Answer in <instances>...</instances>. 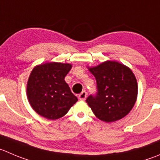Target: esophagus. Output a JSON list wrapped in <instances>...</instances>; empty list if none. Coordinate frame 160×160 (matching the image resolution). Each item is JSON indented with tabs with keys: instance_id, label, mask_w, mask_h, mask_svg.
<instances>
[{
	"instance_id": "1",
	"label": "esophagus",
	"mask_w": 160,
	"mask_h": 160,
	"mask_svg": "<svg viewBox=\"0 0 160 160\" xmlns=\"http://www.w3.org/2000/svg\"><path fill=\"white\" fill-rule=\"evenodd\" d=\"M78 98H79V99H80V100H85V99H86V98H87V92H86V91H82V92L80 93V94H79Z\"/></svg>"
}]
</instances>
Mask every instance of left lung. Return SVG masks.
<instances>
[{"label":"left lung","instance_id":"1","mask_svg":"<svg viewBox=\"0 0 160 160\" xmlns=\"http://www.w3.org/2000/svg\"><path fill=\"white\" fill-rule=\"evenodd\" d=\"M88 69L97 82V93L86 99L94 114L106 123L126 116L138 96L137 80L131 69L117 62L106 61Z\"/></svg>","mask_w":160,"mask_h":160}]
</instances>
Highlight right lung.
<instances>
[{
    "mask_svg": "<svg viewBox=\"0 0 160 160\" xmlns=\"http://www.w3.org/2000/svg\"><path fill=\"white\" fill-rule=\"evenodd\" d=\"M71 68L72 65L60 62H47L34 67L26 91L36 112L48 119H59L77 102L65 81Z\"/></svg>",
    "mask_w": 160,
    "mask_h": 160,
    "instance_id": "add662e5",
    "label": "right lung"
}]
</instances>
